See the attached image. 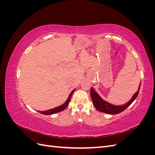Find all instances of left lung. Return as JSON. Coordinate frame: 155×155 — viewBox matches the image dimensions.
Wrapping results in <instances>:
<instances>
[{
  "mask_svg": "<svg viewBox=\"0 0 155 155\" xmlns=\"http://www.w3.org/2000/svg\"><path fill=\"white\" fill-rule=\"evenodd\" d=\"M140 88V84L138 87V91L133 95L132 98H131V100H129V101L127 103V104L120 106L113 105L109 104V103H108L107 101L104 100L99 95H98V94L96 92H95V91L92 88H91V96L93 104L97 110L104 112V113H107V114H116L125 110L127 108L132 104L136 98L137 97L139 93Z\"/></svg>",
  "mask_w": 155,
  "mask_h": 155,
  "instance_id": "obj_1",
  "label": "left lung"
}]
</instances>
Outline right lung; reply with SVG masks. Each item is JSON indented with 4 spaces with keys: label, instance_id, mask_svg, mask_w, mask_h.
<instances>
[{
    "label": "right lung",
    "instance_id": "right-lung-1",
    "mask_svg": "<svg viewBox=\"0 0 155 155\" xmlns=\"http://www.w3.org/2000/svg\"><path fill=\"white\" fill-rule=\"evenodd\" d=\"M74 91H75V89H74V90H73L71 92H70L67 100L65 101L63 105H60V106H59L58 107H55V108H54V109H51L47 110H46V111H38V112H40L41 114H43L50 115V114H55V113H57V112H61V111L64 110L68 107V105L69 104V102L70 101V99H71L72 95L73 92H74Z\"/></svg>",
    "mask_w": 155,
    "mask_h": 155
}]
</instances>
